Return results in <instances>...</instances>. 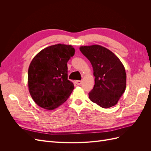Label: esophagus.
Returning a JSON list of instances; mask_svg holds the SVG:
<instances>
[{
  "label": "esophagus",
  "instance_id": "esophagus-1",
  "mask_svg": "<svg viewBox=\"0 0 151 151\" xmlns=\"http://www.w3.org/2000/svg\"><path fill=\"white\" fill-rule=\"evenodd\" d=\"M76 83L77 85H81L82 83V81H76Z\"/></svg>",
  "mask_w": 151,
  "mask_h": 151
}]
</instances>
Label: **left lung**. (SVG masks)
<instances>
[{
	"instance_id": "8db88e82",
	"label": "left lung",
	"mask_w": 151,
	"mask_h": 151,
	"mask_svg": "<svg viewBox=\"0 0 151 151\" xmlns=\"http://www.w3.org/2000/svg\"><path fill=\"white\" fill-rule=\"evenodd\" d=\"M79 49L93 68L95 84L89 93L91 101L104 108L115 106L126 88L123 63L110 50L100 45L82 46Z\"/></svg>"
}]
</instances>
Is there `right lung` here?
<instances>
[{
	"mask_svg": "<svg viewBox=\"0 0 151 151\" xmlns=\"http://www.w3.org/2000/svg\"><path fill=\"white\" fill-rule=\"evenodd\" d=\"M71 45L47 47L33 58L28 68L29 93L39 106L52 110L65 103L74 88L68 80L67 62L74 55Z\"/></svg>",
	"mask_w": 151,
	"mask_h": 151,
	"instance_id": "obj_1",
	"label": "right lung"
}]
</instances>
